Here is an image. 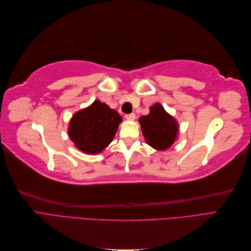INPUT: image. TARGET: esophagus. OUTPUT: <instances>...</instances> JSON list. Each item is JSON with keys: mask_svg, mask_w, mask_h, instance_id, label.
<instances>
[{"mask_svg": "<svg viewBox=\"0 0 251 251\" xmlns=\"http://www.w3.org/2000/svg\"><path fill=\"white\" fill-rule=\"evenodd\" d=\"M126 118L127 119V120H135V118H136V115L134 113H131V114H126Z\"/></svg>", "mask_w": 251, "mask_h": 251, "instance_id": "obj_1", "label": "esophagus"}]
</instances>
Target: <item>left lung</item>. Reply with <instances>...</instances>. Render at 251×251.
<instances>
[{
    "instance_id": "1",
    "label": "left lung",
    "mask_w": 251,
    "mask_h": 251,
    "mask_svg": "<svg viewBox=\"0 0 251 251\" xmlns=\"http://www.w3.org/2000/svg\"><path fill=\"white\" fill-rule=\"evenodd\" d=\"M141 131L147 143L158 151H165L177 139L179 126L177 120L166 113L160 103L150 108L148 115L139 118Z\"/></svg>"
}]
</instances>
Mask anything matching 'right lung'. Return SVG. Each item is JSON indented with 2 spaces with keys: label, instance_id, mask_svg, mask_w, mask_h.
Returning a JSON list of instances; mask_svg holds the SVG:
<instances>
[{
  "label": "right lung",
  "instance_id": "1",
  "mask_svg": "<svg viewBox=\"0 0 251 251\" xmlns=\"http://www.w3.org/2000/svg\"><path fill=\"white\" fill-rule=\"evenodd\" d=\"M123 118L117 111L100 100L76 112L70 120L68 134L78 150L98 154L112 142Z\"/></svg>",
  "mask_w": 251,
  "mask_h": 251
}]
</instances>
